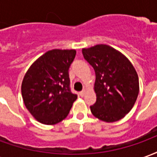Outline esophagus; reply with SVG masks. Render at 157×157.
<instances>
[{
	"label": "esophagus",
	"instance_id": "1",
	"mask_svg": "<svg viewBox=\"0 0 157 157\" xmlns=\"http://www.w3.org/2000/svg\"><path fill=\"white\" fill-rule=\"evenodd\" d=\"M85 93L86 91L85 90H83V91H82V92H80V96H81V97H84V96H85Z\"/></svg>",
	"mask_w": 157,
	"mask_h": 157
}]
</instances>
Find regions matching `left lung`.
<instances>
[{"instance_id":"left-lung-1","label":"left lung","mask_w":157,"mask_h":157,"mask_svg":"<svg viewBox=\"0 0 157 157\" xmlns=\"http://www.w3.org/2000/svg\"><path fill=\"white\" fill-rule=\"evenodd\" d=\"M82 55L96 74L97 101L90 107L92 113L108 123L123 118L135 105L140 90L138 75L131 62L106 44L82 48Z\"/></svg>"}]
</instances>
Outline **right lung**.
Wrapping results in <instances>:
<instances>
[{"label": "right lung", "mask_w": 157, "mask_h": 157, "mask_svg": "<svg viewBox=\"0 0 157 157\" xmlns=\"http://www.w3.org/2000/svg\"><path fill=\"white\" fill-rule=\"evenodd\" d=\"M75 49H52L40 56L24 75L22 96L26 108L39 122L55 124L68 115L77 95L70 87L69 69Z\"/></svg>", "instance_id": "1"}]
</instances>
